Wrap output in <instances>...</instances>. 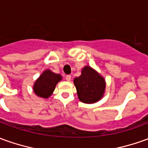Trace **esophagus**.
<instances>
[{
    "instance_id": "34e87169",
    "label": "esophagus",
    "mask_w": 148,
    "mask_h": 148,
    "mask_svg": "<svg viewBox=\"0 0 148 148\" xmlns=\"http://www.w3.org/2000/svg\"><path fill=\"white\" fill-rule=\"evenodd\" d=\"M65 78H66V80H68V81H70V80H71V78H72V76H70V75H67Z\"/></svg>"
}]
</instances>
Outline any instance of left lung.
<instances>
[{"instance_id": "left-lung-1", "label": "left lung", "mask_w": 148, "mask_h": 148, "mask_svg": "<svg viewBox=\"0 0 148 148\" xmlns=\"http://www.w3.org/2000/svg\"><path fill=\"white\" fill-rule=\"evenodd\" d=\"M79 99L84 103H94L103 96L106 83L103 77L88 66L83 68L81 75L74 79Z\"/></svg>"}]
</instances>
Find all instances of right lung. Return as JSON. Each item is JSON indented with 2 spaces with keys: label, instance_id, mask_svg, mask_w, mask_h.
<instances>
[{
  "label": "right lung",
  "instance_id": "add662e5",
  "mask_svg": "<svg viewBox=\"0 0 148 148\" xmlns=\"http://www.w3.org/2000/svg\"><path fill=\"white\" fill-rule=\"evenodd\" d=\"M62 79L60 75L50 70L45 71L34 85V92L38 97L47 98L52 94L56 84Z\"/></svg>",
  "mask_w": 148,
  "mask_h": 148
}]
</instances>
